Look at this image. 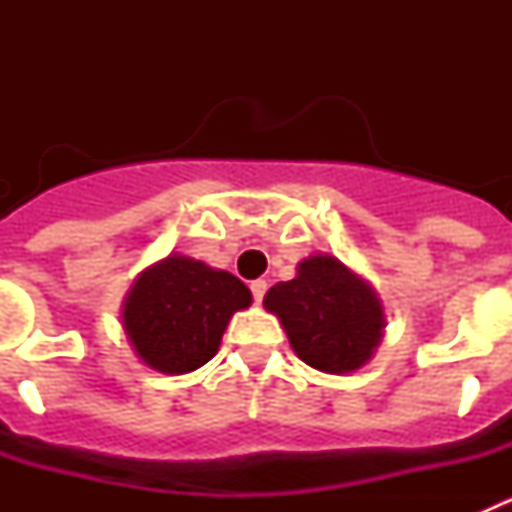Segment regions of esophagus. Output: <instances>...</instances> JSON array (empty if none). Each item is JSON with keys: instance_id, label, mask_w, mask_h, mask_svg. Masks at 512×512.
I'll return each mask as SVG.
<instances>
[{"instance_id": "1", "label": "esophagus", "mask_w": 512, "mask_h": 512, "mask_svg": "<svg viewBox=\"0 0 512 512\" xmlns=\"http://www.w3.org/2000/svg\"><path fill=\"white\" fill-rule=\"evenodd\" d=\"M266 289H269V284H266V279H256V282H251L253 300H256V302H261V300H264Z\"/></svg>"}]
</instances>
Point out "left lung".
<instances>
[{
  "instance_id": "left-lung-1",
  "label": "left lung",
  "mask_w": 512,
  "mask_h": 512,
  "mask_svg": "<svg viewBox=\"0 0 512 512\" xmlns=\"http://www.w3.org/2000/svg\"><path fill=\"white\" fill-rule=\"evenodd\" d=\"M264 307L279 318L292 351L325 374L361 369L387 325L377 289L333 253L302 259L295 279L266 292Z\"/></svg>"
}]
</instances>
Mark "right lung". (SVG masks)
<instances>
[{"instance_id": "obj_1", "label": "right lung", "mask_w": 512, "mask_h": 512, "mask_svg": "<svg viewBox=\"0 0 512 512\" xmlns=\"http://www.w3.org/2000/svg\"><path fill=\"white\" fill-rule=\"evenodd\" d=\"M251 300V289L230 271L169 253L133 282L122 302V330L146 366L189 374L217 354L233 312Z\"/></svg>"}]
</instances>
